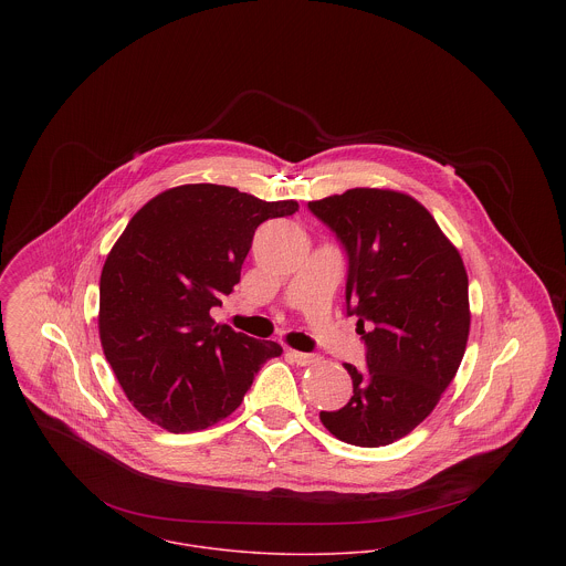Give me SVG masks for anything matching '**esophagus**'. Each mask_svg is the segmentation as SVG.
I'll list each match as a JSON object with an SVG mask.
<instances>
[{
  "label": "esophagus",
  "instance_id": "esophagus-1",
  "mask_svg": "<svg viewBox=\"0 0 566 566\" xmlns=\"http://www.w3.org/2000/svg\"><path fill=\"white\" fill-rule=\"evenodd\" d=\"M290 357L298 364V366H310V364H316L321 361V355L318 353H301V350H290Z\"/></svg>",
  "mask_w": 566,
  "mask_h": 566
}]
</instances>
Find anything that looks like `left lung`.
Returning <instances> with one entry per match:
<instances>
[{"label": "left lung", "mask_w": 566, "mask_h": 566, "mask_svg": "<svg viewBox=\"0 0 566 566\" xmlns=\"http://www.w3.org/2000/svg\"><path fill=\"white\" fill-rule=\"evenodd\" d=\"M346 254V316H357L366 370L344 364L350 401L321 411L355 447H386L420 424L453 381L469 339V276L460 252L413 198L348 189L310 202Z\"/></svg>", "instance_id": "left-lung-1"}]
</instances>
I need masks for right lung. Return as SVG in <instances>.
Returning <instances> with one entry per match:
<instances>
[{
	"instance_id": "obj_1",
	"label": "right lung",
	"mask_w": 566,
	"mask_h": 566,
	"mask_svg": "<svg viewBox=\"0 0 566 566\" xmlns=\"http://www.w3.org/2000/svg\"><path fill=\"white\" fill-rule=\"evenodd\" d=\"M298 202L235 187L182 185L144 205L99 276V339L128 401L171 433L233 413L283 348L218 324L211 310L240 283L254 231Z\"/></svg>"
}]
</instances>
